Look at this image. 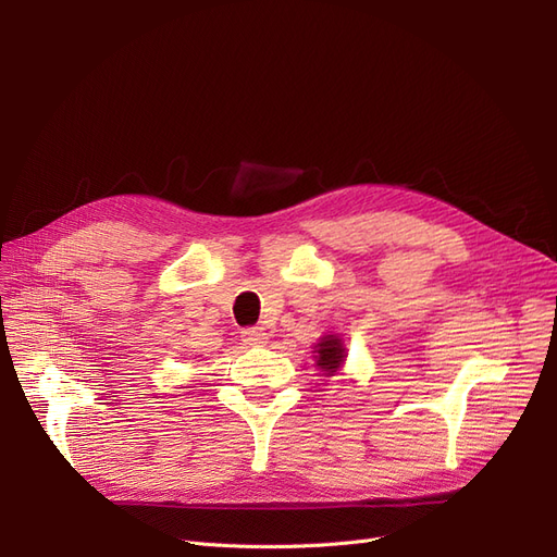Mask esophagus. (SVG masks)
Segmentation results:
<instances>
[{"label":"esophagus","mask_w":557,"mask_h":557,"mask_svg":"<svg viewBox=\"0 0 557 557\" xmlns=\"http://www.w3.org/2000/svg\"><path fill=\"white\" fill-rule=\"evenodd\" d=\"M240 337L247 346H263L268 339V333H263V327H245Z\"/></svg>","instance_id":"34e87169"}]
</instances>
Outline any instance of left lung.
<instances>
[{"label": "left lung", "mask_w": 557, "mask_h": 557, "mask_svg": "<svg viewBox=\"0 0 557 557\" xmlns=\"http://www.w3.org/2000/svg\"><path fill=\"white\" fill-rule=\"evenodd\" d=\"M314 354L317 367L321 372H325V376H335L346 360V348L337 335L321 337L319 344L314 346Z\"/></svg>", "instance_id": "8db88e82"}]
</instances>
